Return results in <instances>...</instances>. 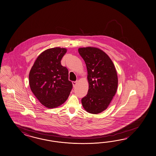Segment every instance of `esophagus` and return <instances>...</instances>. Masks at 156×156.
<instances>
[{
    "instance_id": "obj_1",
    "label": "esophagus",
    "mask_w": 156,
    "mask_h": 156,
    "mask_svg": "<svg viewBox=\"0 0 156 156\" xmlns=\"http://www.w3.org/2000/svg\"><path fill=\"white\" fill-rule=\"evenodd\" d=\"M73 85V87H75L76 86V82H75V81H73L72 82Z\"/></svg>"
}]
</instances>
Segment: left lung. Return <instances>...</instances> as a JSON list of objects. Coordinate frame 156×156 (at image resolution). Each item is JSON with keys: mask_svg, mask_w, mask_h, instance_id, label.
I'll list each match as a JSON object with an SVG mask.
<instances>
[{"mask_svg": "<svg viewBox=\"0 0 156 156\" xmlns=\"http://www.w3.org/2000/svg\"><path fill=\"white\" fill-rule=\"evenodd\" d=\"M78 52L86 65L89 84L82 104L88 113L98 114L106 109L116 93L117 71L110 57L102 50L88 47L80 48Z\"/></svg>", "mask_w": 156, "mask_h": 156, "instance_id": "8db88e82", "label": "left lung"}]
</instances>
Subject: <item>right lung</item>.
Segmentation results:
<instances>
[{
	"mask_svg": "<svg viewBox=\"0 0 156 156\" xmlns=\"http://www.w3.org/2000/svg\"><path fill=\"white\" fill-rule=\"evenodd\" d=\"M66 51L60 47L44 51L37 57L29 73L31 91L48 108H56L64 103L72 89L68 70L61 64Z\"/></svg>",
	"mask_w": 156,
	"mask_h": 156,
	"instance_id": "add662e5",
	"label": "right lung"
}]
</instances>
